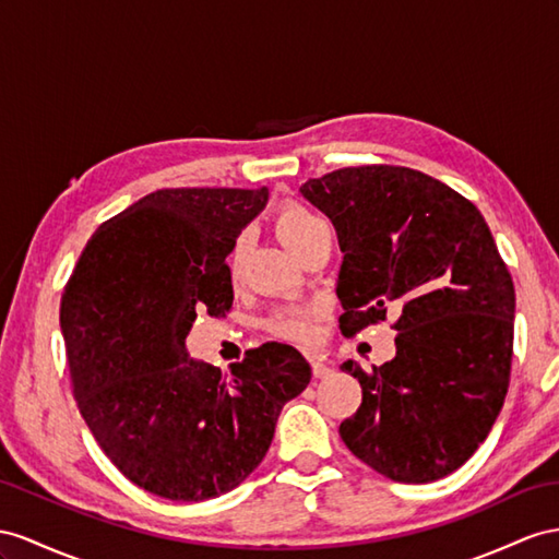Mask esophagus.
<instances>
[{
    "instance_id": "34e87169",
    "label": "esophagus",
    "mask_w": 559,
    "mask_h": 559,
    "mask_svg": "<svg viewBox=\"0 0 559 559\" xmlns=\"http://www.w3.org/2000/svg\"><path fill=\"white\" fill-rule=\"evenodd\" d=\"M309 361H311V373H313V378H319V380H323V378H328V376H333V368L328 366V361L325 359H321V356H309Z\"/></svg>"
}]
</instances>
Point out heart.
Segmentation results:
<instances>
[{
    "label": "heart",
    "instance_id": "1",
    "mask_svg": "<svg viewBox=\"0 0 559 559\" xmlns=\"http://www.w3.org/2000/svg\"><path fill=\"white\" fill-rule=\"evenodd\" d=\"M274 226H276V234L281 236L285 246L295 250L297 254H302L305 248L311 242V238L317 236L325 224L311 210L297 205V203H288L276 212ZM242 252H246V242L238 240L231 257H228V269H231L234 278L238 276V271H240ZM266 328H269V333H274L283 340H293V342L311 340V335H313V309L283 307V309L271 313L269 321H266Z\"/></svg>",
    "mask_w": 559,
    "mask_h": 559
}]
</instances>
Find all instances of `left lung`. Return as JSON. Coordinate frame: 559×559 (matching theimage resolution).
Segmentation results:
<instances>
[{
  "label": "left lung",
  "instance_id": "8db88e82",
  "mask_svg": "<svg viewBox=\"0 0 559 559\" xmlns=\"http://www.w3.org/2000/svg\"><path fill=\"white\" fill-rule=\"evenodd\" d=\"M299 191L345 252L342 335L396 313L392 361L340 366L361 384L342 441L394 481L451 475L489 437L510 384L514 285L489 226L467 198L411 167H342Z\"/></svg>",
  "mask_w": 559,
  "mask_h": 559
}]
</instances>
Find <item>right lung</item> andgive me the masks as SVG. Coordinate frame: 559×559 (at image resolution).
Listing matches in <instances>:
<instances>
[{
	"instance_id": "1",
	"label": "right lung",
	"mask_w": 559,
	"mask_h": 559,
	"mask_svg": "<svg viewBox=\"0 0 559 559\" xmlns=\"http://www.w3.org/2000/svg\"><path fill=\"white\" fill-rule=\"evenodd\" d=\"M264 189H163L96 228L61 297L73 396L94 439L139 489L179 503L246 481L281 408L311 380L290 345L219 368L189 359L198 313L234 305L226 257Z\"/></svg>"
}]
</instances>
